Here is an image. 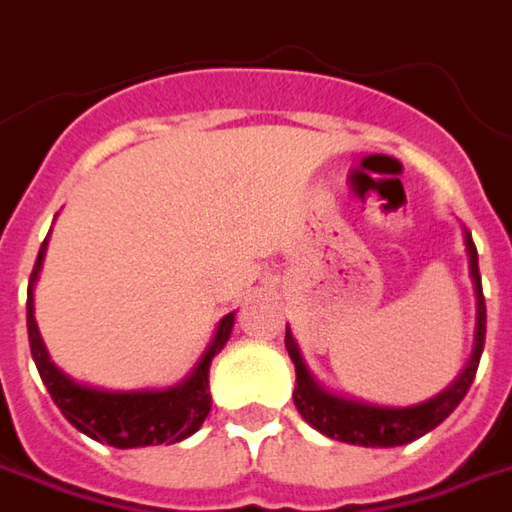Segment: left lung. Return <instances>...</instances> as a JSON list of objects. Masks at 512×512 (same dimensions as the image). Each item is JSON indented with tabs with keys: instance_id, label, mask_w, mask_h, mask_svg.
<instances>
[{
	"instance_id": "8db88e82",
	"label": "left lung",
	"mask_w": 512,
	"mask_h": 512,
	"mask_svg": "<svg viewBox=\"0 0 512 512\" xmlns=\"http://www.w3.org/2000/svg\"><path fill=\"white\" fill-rule=\"evenodd\" d=\"M467 243V255H470V275L476 283L478 300V318H476V349L467 369L458 375V381L450 389H444L441 395H435L433 401H424L418 407L407 410H389V407H369L361 401H349L338 398L332 392L318 387L309 375V369L300 358L298 344L286 329V352L295 364V407L303 415V421H309L318 433L338 438L346 444H358V447H398V444H410L415 438L435 430L450 412L461 404V398L467 395V389L476 378L478 361H481V349H484V335H487V306H484V292H481V275H478V252L473 237H464Z\"/></svg>"
}]
</instances>
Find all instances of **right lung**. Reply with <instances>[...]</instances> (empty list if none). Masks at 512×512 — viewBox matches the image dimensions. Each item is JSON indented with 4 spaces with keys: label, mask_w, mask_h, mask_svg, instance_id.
<instances>
[{
    "label": "right lung",
    "mask_w": 512,
    "mask_h": 512,
    "mask_svg": "<svg viewBox=\"0 0 512 512\" xmlns=\"http://www.w3.org/2000/svg\"><path fill=\"white\" fill-rule=\"evenodd\" d=\"M45 246H48V237L39 249L31 283H28V341H31L36 369L62 415L77 427L79 433L105 441L111 447H120V450L166 444V441L174 444V441H183L191 433H197L212 410L209 367H212L214 355L223 349V344L232 335L234 315H226L220 321L212 346L206 349L197 369L180 387L163 389V392H148V389L145 392H105V389L82 387L51 364L48 349L36 329L34 283L39 278L42 260H45Z\"/></svg>",
    "instance_id": "obj_1"
}]
</instances>
